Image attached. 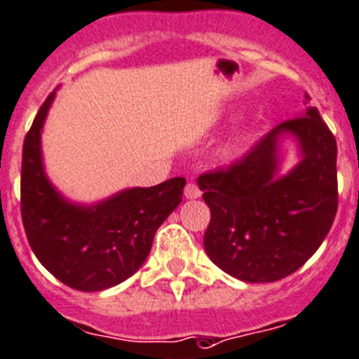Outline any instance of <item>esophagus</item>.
<instances>
[{"label": "esophagus", "mask_w": 359, "mask_h": 359, "mask_svg": "<svg viewBox=\"0 0 359 359\" xmlns=\"http://www.w3.org/2000/svg\"><path fill=\"white\" fill-rule=\"evenodd\" d=\"M184 196H186L187 200H196V198L201 196L200 187H198L194 182H189L186 186V189H184Z\"/></svg>", "instance_id": "34e87169"}]
</instances>
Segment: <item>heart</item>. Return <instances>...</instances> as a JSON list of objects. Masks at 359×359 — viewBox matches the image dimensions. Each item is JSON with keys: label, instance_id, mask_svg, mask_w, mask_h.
<instances>
[{"label": "heart", "instance_id": "b5f03b06", "mask_svg": "<svg viewBox=\"0 0 359 359\" xmlns=\"http://www.w3.org/2000/svg\"><path fill=\"white\" fill-rule=\"evenodd\" d=\"M252 131L249 126H238L217 149V158L224 163H231L238 159L245 152L249 145Z\"/></svg>", "mask_w": 359, "mask_h": 359}]
</instances>
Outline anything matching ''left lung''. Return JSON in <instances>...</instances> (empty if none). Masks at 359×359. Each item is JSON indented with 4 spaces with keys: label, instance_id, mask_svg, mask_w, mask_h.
Listing matches in <instances>:
<instances>
[{
    "label": "left lung",
    "instance_id": "obj_1",
    "mask_svg": "<svg viewBox=\"0 0 359 359\" xmlns=\"http://www.w3.org/2000/svg\"><path fill=\"white\" fill-rule=\"evenodd\" d=\"M287 137L299 163L280 174ZM198 187L210 208L203 245L212 263L243 283H276L297 272L332 228L339 205L335 137L318 109L307 107L228 170L203 173Z\"/></svg>",
    "mask_w": 359,
    "mask_h": 359
}]
</instances>
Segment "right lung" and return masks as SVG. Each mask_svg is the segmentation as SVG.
I'll return each mask as SVG.
<instances>
[{"instance_id": "obj_1", "label": "right lung", "mask_w": 359, "mask_h": 359, "mask_svg": "<svg viewBox=\"0 0 359 359\" xmlns=\"http://www.w3.org/2000/svg\"><path fill=\"white\" fill-rule=\"evenodd\" d=\"M55 91L24 138L20 214L34 256L73 290L103 291L130 279L151 252L159 226L182 201L184 177L130 187L96 203L68 200L45 173L41 131Z\"/></svg>"}]
</instances>
